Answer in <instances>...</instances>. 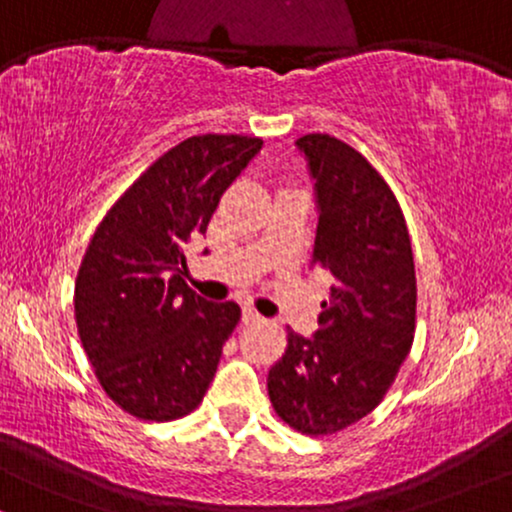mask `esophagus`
Masks as SVG:
<instances>
[{"instance_id": "34e87169", "label": "esophagus", "mask_w": 512, "mask_h": 512, "mask_svg": "<svg viewBox=\"0 0 512 512\" xmlns=\"http://www.w3.org/2000/svg\"><path fill=\"white\" fill-rule=\"evenodd\" d=\"M243 322H245V324L264 322V317H262L260 312H257L255 307H252V305H245V307H243Z\"/></svg>"}]
</instances>
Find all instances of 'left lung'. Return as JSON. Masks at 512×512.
<instances>
[{
  "mask_svg": "<svg viewBox=\"0 0 512 512\" xmlns=\"http://www.w3.org/2000/svg\"><path fill=\"white\" fill-rule=\"evenodd\" d=\"M298 147L317 181L312 267L336 283L317 334H286L267 391L288 427L329 436L367 417L396 381L415 338L417 279L403 209L384 176L329 133H307Z\"/></svg>",
  "mask_w": 512,
  "mask_h": 512,
  "instance_id": "left-lung-1",
  "label": "left lung"
}]
</instances>
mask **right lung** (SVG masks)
Wrapping results in <instances>:
<instances>
[{"label":"right lung","mask_w":512,"mask_h":512,"mask_svg":"<svg viewBox=\"0 0 512 512\" xmlns=\"http://www.w3.org/2000/svg\"><path fill=\"white\" fill-rule=\"evenodd\" d=\"M262 138L205 133L152 162L104 214L76 276V326L109 398L143 422L181 420L202 403L240 319L183 279L186 243Z\"/></svg>","instance_id":"1"}]
</instances>
